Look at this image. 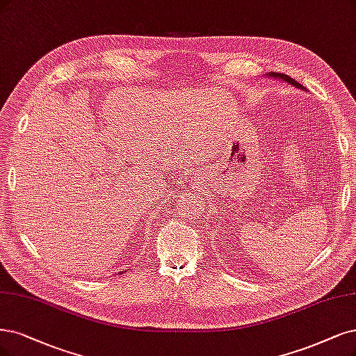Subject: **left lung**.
Instances as JSON below:
<instances>
[{
    "label": "left lung",
    "mask_w": 356,
    "mask_h": 356,
    "mask_svg": "<svg viewBox=\"0 0 356 356\" xmlns=\"http://www.w3.org/2000/svg\"><path fill=\"white\" fill-rule=\"evenodd\" d=\"M268 77H275L277 79V81H283V82H286V83H291L292 86H295V88H298V89H300V90H307V88H304L302 86L300 83H298L293 77H291V76H287V74H283V73H268L267 74Z\"/></svg>",
    "instance_id": "8db88e82"
}]
</instances>
